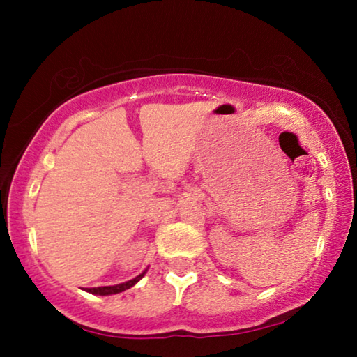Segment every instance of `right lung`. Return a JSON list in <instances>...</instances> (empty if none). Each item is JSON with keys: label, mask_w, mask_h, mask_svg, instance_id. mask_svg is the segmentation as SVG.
Instances as JSON below:
<instances>
[{"label": "right lung", "mask_w": 357, "mask_h": 357, "mask_svg": "<svg viewBox=\"0 0 357 357\" xmlns=\"http://www.w3.org/2000/svg\"><path fill=\"white\" fill-rule=\"evenodd\" d=\"M146 271H148V270H144L143 273H141V275H138L136 278H133V280H130V281H126V282H121V284H115V286H102V287H86L84 291L91 292V294H97V296L119 294V292H123V291H126V289H130L131 286H135L136 282H138V281L141 280V278H143V276L146 275Z\"/></svg>", "instance_id": "add662e5"}]
</instances>
